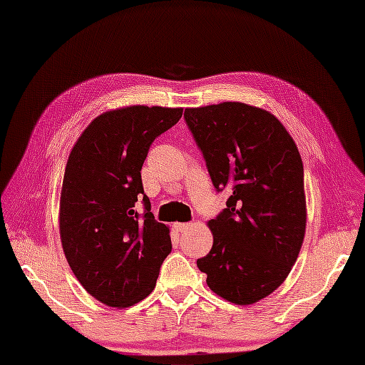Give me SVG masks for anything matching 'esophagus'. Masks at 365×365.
<instances>
[{
  "mask_svg": "<svg viewBox=\"0 0 365 365\" xmlns=\"http://www.w3.org/2000/svg\"><path fill=\"white\" fill-rule=\"evenodd\" d=\"M190 227H192V224H189V222H176V224H173V228L176 231H180V233H182V231H185V230H189Z\"/></svg>",
  "mask_w": 365,
  "mask_h": 365,
  "instance_id": "34e87169",
  "label": "esophagus"
}]
</instances>
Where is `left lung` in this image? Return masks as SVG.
Masks as SVG:
<instances>
[{
	"instance_id": "8db88e82",
	"label": "left lung",
	"mask_w": 365,
	"mask_h": 365,
	"mask_svg": "<svg viewBox=\"0 0 365 365\" xmlns=\"http://www.w3.org/2000/svg\"><path fill=\"white\" fill-rule=\"evenodd\" d=\"M216 190L231 192L208 222L213 247L196 264L219 297L247 306L286 280L306 231L304 173L295 141L262 108L224 102L184 111Z\"/></svg>"
}]
</instances>
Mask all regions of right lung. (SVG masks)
I'll use <instances>...</instances> for the list:
<instances>
[{
  "label": "right lung",
  "mask_w": 365,
  "mask_h": 365,
  "mask_svg": "<svg viewBox=\"0 0 365 365\" xmlns=\"http://www.w3.org/2000/svg\"><path fill=\"white\" fill-rule=\"evenodd\" d=\"M182 108L134 105L96 117L65 168L59 233L65 257L85 291L111 307H129L157 284L172 251L141 182L152 141L176 125ZM141 199L145 215L135 204Z\"/></svg>",
  "instance_id": "right-lung-1"
}]
</instances>
